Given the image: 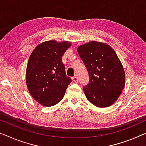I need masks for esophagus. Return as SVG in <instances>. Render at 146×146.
<instances>
[{
    "mask_svg": "<svg viewBox=\"0 0 146 146\" xmlns=\"http://www.w3.org/2000/svg\"><path fill=\"white\" fill-rule=\"evenodd\" d=\"M72 80H73V82H77L78 81V77H77V75H75V76H74V77L72 78Z\"/></svg>",
    "mask_w": 146,
    "mask_h": 146,
    "instance_id": "1",
    "label": "esophagus"
}]
</instances>
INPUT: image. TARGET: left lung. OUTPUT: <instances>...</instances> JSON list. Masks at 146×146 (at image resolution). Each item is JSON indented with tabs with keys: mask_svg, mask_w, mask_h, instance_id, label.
I'll use <instances>...</instances> for the list:
<instances>
[{
	"mask_svg": "<svg viewBox=\"0 0 146 146\" xmlns=\"http://www.w3.org/2000/svg\"><path fill=\"white\" fill-rule=\"evenodd\" d=\"M77 51L89 74V83L83 88L88 100L101 108L113 105L125 84L123 67L116 53L98 41L80 45Z\"/></svg>",
	"mask_w": 146,
	"mask_h": 146,
	"instance_id": "obj_1",
	"label": "left lung"
}]
</instances>
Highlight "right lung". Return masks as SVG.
Segmentation results:
<instances>
[{
	"instance_id": "add662e5",
	"label": "right lung",
	"mask_w": 146,
	"mask_h": 146,
	"mask_svg": "<svg viewBox=\"0 0 146 146\" xmlns=\"http://www.w3.org/2000/svg\"><path fill=\"white\" fill-rule=\"evenodd\" d=\"M68 41H45L34 48L29 57L26 82L30 94L45 106H52L63 99L71 78L67 77L62 58L71 47Z\"/></svg>"
}]
</instances>
